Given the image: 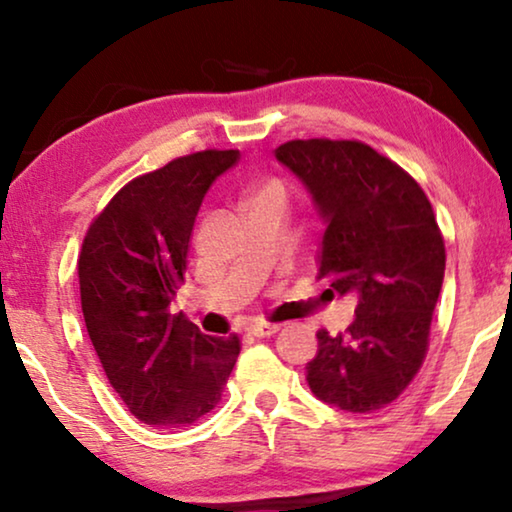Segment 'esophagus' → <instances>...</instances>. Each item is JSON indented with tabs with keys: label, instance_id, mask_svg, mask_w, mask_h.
I'll use <instances>...</instances> for the list:
<instances>
[{
	"label": "esophagus",
	"instance_id": "obj_1",
	"mask_svg": "<svg viewBox=\"0 0 512 512\" xmlns=\"http://www.w3.org/2000/svg\"><path fill=\"white\" fill-rule=\"evenodd\" d=\"M247 331L256 338H268V335H275L279 331V326L270 324V321H254V324L247 326Z\"/></svg>",
	"mask_w": 512,
	"mask_h": 512
}]
</instances>
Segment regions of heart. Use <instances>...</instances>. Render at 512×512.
I'll return each mask as SVG.
<instances>
[{
	"label": "heart",
	"instance_id": "obj_1",
	"mask_svg": "<svg viewBox=\"0 0 512 512\" xmlns=\"http://www.w3.org/2000/svg\"><path fill=\"white\" fill-rule=\"evenodd\" d=\"M265 198H275V200H286V191H284V186L279 184V181H268V184H263V186H258L256 191H251L249 193V200H247V205L249 202H256V200H265Z\"/></svg>",
	"mask_w": 512,
	"mask_h": 512
}]
</instances>
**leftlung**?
<instances>
[{"instance_id": "1", "label": "left lung", "mask_w": 512, "mask_h": 512, "mask_svg": "<svg viewBox=\"0 0 512 512\" xmlns=\"http://www.w3.org/2000/svg\"><path fill=\"white\" fill-rule=\"evenodd\" d=\"M312 193L321 219L319 279L359 298L345 333L319 328L312 394L347 412L387 408L429 352L445 242L422 186L356 139H291L275 149Z\"/></svg>"}]
</instances>
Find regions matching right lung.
<instances>
[{
    "mask_svg": "<svg viewBox=\"0 0 512 512\" xmlns=\"http://www.w3.org/2000/svg\"><path fill=\"white\" fill-rule=\"evenodd\" d=\"M237 158V149H207L128 181L83 237L76 270L90 342L144 424L198 422L219 405L240 354L235 333L212 338L170 312L202 198Z\"/></svg>",
    "mask_w": 512,
    "mask_h": 512,
    "instance_id": "1",
    "label": "right lung"
}]
</instances>
